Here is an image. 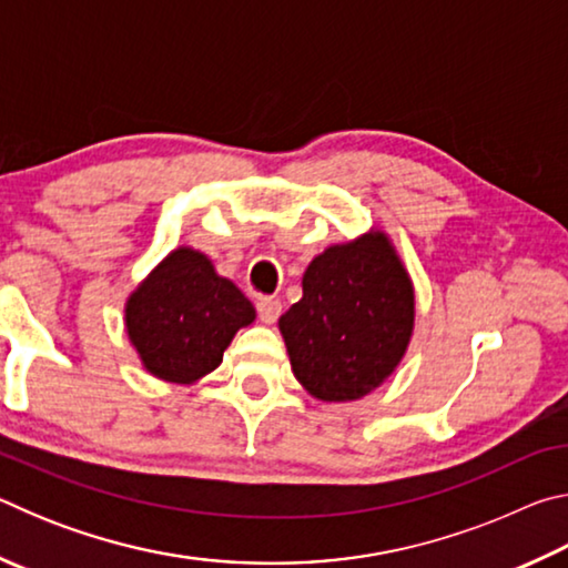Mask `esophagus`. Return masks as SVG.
<instances>
[{"instance_id":"obj_1","label":"esophagus","mask_w":568,"mask_h":568,"mask_svg":"<svg viewBox=\"0 0 568 568\" xmlns=\"http://www.w3.org/2000/svg\"><path fill=\"white\" fill-rule=\"evenodd\" d=\"M281 311L283 305L273 301V297H261V301H257V315H261V321L265 325H273L277 321V315H281Z\"/></svg>"}]
</instances>
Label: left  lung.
I'll return each instance as SVG.
<instances>
[{"mask_svg": "<svg viewBox=\"0 0 568 568\" xmlns=\"http://www.w3.org/2000/svg\"><path fill=\"white\" fill-rule=\"evenodd\" d=\"M416 325V293L383 230L325 247L303 297L281 315L293 376L323 403L358 400L398 368Z\"/></svg>", "mask_w": 568, "mask_h": 568, "instance_id": "8db88e82", "label": "left lung"}]
</instances>
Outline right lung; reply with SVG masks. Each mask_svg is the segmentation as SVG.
Returning <instances> with one entry per match:
<instances>
[{"mask_svg":"<svg viewBox=\"0 0 568 568\" xmlns=\"http://www.w3.org/2000/svg\"><path fill=\"white\" fill-rule=\"evenodd\" d=\"M253 321L255 307L240 287L187 245L172 250L124 303V328L142 368L180 386L213 373L235 333Z\"/></svg>","mask_w":568,"mask_h":568,"instance_id":"add662e5","label":"right lung"}]
</instances>
